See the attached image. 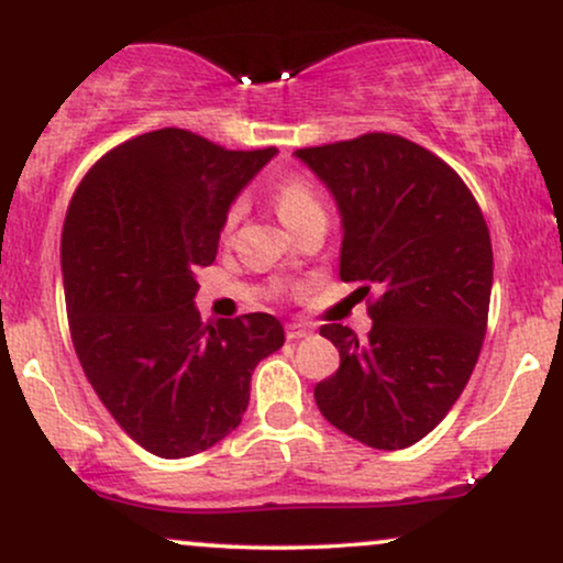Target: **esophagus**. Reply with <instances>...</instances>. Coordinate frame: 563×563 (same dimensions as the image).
Wrapping results in <instances>:
<instances>
[{"label":"esophagus","instance_id":"34e87169","mask_svg":"<svg viewBox=\"0 0 563 563\" xmlns=\"http://www.w3.org/2000/svg\"><path fill=\"white\" fill-rule=\"evenodd\" d=\"M312 333L307 325H301V322H290L286 325V339L288 341H299V339H307V335Z\"/></svg>","mask_w":563,"mask_h":563}]
</instances>
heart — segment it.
<instances>
[{
    "instance_id": "1",
    "label": "heart",
    "mask_w": 563,
    "mask_h": 563,
    "mask_svg": "<svg viewBox=\"0 0 563 563\" xmlns=\"http://www.w3.org/2000/svg\"><path fill=\"white\" fill-rule=\"evenodd\" d=\"M273 203H275L277 217H280V222L286 224L290 232L299 228L301 222H307V219L320 217V214L325 217V206H322L318 187L303 177L280 179L273 190ZM238 219H241V206L235 203L228 211V217H224V232L235 228Z\"/></svg>"
}]
</instances>
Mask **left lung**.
I'll use <instances>...</instances> for the list:
<instances>
[{
    "mask_svg": "<svg viewBox=\"0 0 563 563\" xmlns=\"http://www.w3.org/2000/svg\"><path fill=\"white\" fill-rule=\"evenodd\" d=\"M294 156L335 200L341 280L378 290L365 339L339 322L320 328L341 365L314 386V402L367 448H410L448 416L479 360L493 294L487 222L463 179L399 134Z\"/></svg>",
    "mask_w": 563,
    "mask_h": 563,
    "instance_id": "1",
    "label": "left lung"
}]
</instances>
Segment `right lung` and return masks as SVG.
Wrapping results in <instances>:
<instances>
[{
	"instance_id": "right-lung-1",
	"label": "right lung",
	"mask_w": 563,
	"mask_h": 563,
	"mask_svg": "<svg viewBox=\"0 0 563 563\" xmlns=\"http://www.w3.org/2000/svg\"><path fill=\"white\" fill-rule=\"evenodd\" d=\"M275 153L156 129L97 161L68 206L60 267L76 354L108 412L158 457L235 431L251 373L286 341L273 314L203 328L196 309V273L217 260L232 200Z\"/></svg>"
}]
</instances>
